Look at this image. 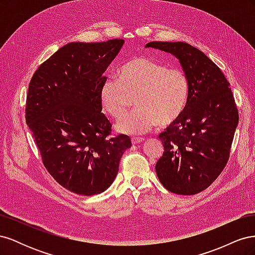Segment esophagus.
<instances>
[{
	"instance_id": "34e87169",
	"label": "esophagus",
	"mask_w": 255,
	"mask_h": 255,
	"mask_svg": "<svg viewBox=\"0 0 255 255\" xmlns=\"http://www.w3.org/2000/svg\"><path fill=\"white\" fill-rule=\"evenodd\" d=\"M130 140H132V143H133V144H136V143L142 142V141L144 140V138H142V137H133Z\"/></svg>"
}]
</instances>
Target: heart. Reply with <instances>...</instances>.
<instances>
[{
  "mask_svg": "<svg viewBox=\"0 0 255 255\" xmlns=\"http://www.w3.org/2000/svg\"><path fill=\"white\" fill-rule=\"evenodd\" d=\"M190 95L188 75L181 67L148 56H138L123 64L117 80L105 81L100 89V103L111 117L119 120L136 98L137 111L126 116L117 129L125 134H141L155 126L170 127L186 110Z\"/></svg>",
  "mask_w": 255,
  "mask_h": 255,
  "instance_id": "1",
  "label": "heart"
}]
</instances>
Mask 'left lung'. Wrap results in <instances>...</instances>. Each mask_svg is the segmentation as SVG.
<instances>
[{"label": "left lung", "mask_w": 255, "mask_h": 255, "mask_svg": "<svg viewBox=\"0 0 255 255\" xmlns=\"http://www.w3.org/2000/svg\"><path fill=\"white\" fill-rule=\"evenodd\" d=\"M179 58L190 83L186 110L158 138L164 153L155 170L159 182L176 195L190 196L206 189L225 169L238 125L232 89L219 67L186 42L152 41Z\"/></svg>", "instance_id": "obj_1"}]
</instances>
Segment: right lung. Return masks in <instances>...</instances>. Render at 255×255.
Masks as SVG:
<instances>
[{"label": "right lung", "instance_id": "add662e5", "mask_svg": "<svg viewBox=\"0 0 255 255\" xmlns=\"http://www.w3.org/2000/svg\"><path fill=\"white\" fill-rule=\"evenodd\" d=\"M125 40L70 42L42 63L28 85L25 120L43 166L74 194H101L114 182L132 142L112 136L101 113L103 73Z\"/></svg>", "mask_w": 255, "mask_h": 255}]
</instances>
